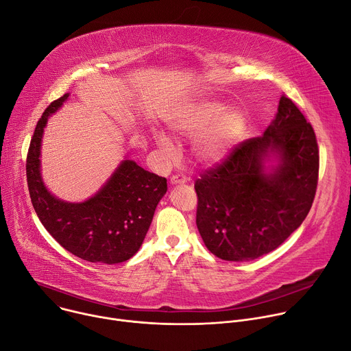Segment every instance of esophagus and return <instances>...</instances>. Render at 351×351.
<instances>
[{
    "label": "esophagus",
    "mask_w": 351,
    "mask_h": 351,
    "mask_svg": "<svg viewBox=\"0 0 351 351\" xmlns=\"http://www.w3.org/2000/svg\"><path fill=\"white\" fill-rule=\"evenodd\" d=\"M189 180V178L186 176V175H183V173H176V175H173L172 178H171V183L172 184H176V183H186Z\"/></svg>",
    "instance_id": "esophagus-1"
}]
</instances>
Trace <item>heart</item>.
Segmentation results:
<instances>
[{"instance_id": "heart-1", "label": "heart", "mask_w": 351, "mask_h": 351, "mask_svg": "<svg viewBox=\"0 0 351 351\" xmlns=\"http://www.w3.org/2000/svg\"><path fill=\"white\" fill-rule=\"evenodd\" d=\"M215 101H191L179 106L169 117V128L182 136H195L194 152L199 160L217 162L226 157L245 133L247 119L239 110H228ZM158 143L167 153L172 143L160 136Z\"/></svg>"}]
</instances>
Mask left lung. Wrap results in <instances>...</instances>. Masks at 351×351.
Returning a JSON list of instances; mask_svg holds the SVG:
<instances>
[{
    "label": "left lung",
    "instance_id": "left-lung-1",
    "mask_svg": "<svg viewBox=\"0 0 351 351\" xmlns=\"http://www.w3.org/2000/svg\"><path fill=\"white\" fill-rule=\"evenodd\" d=\"M268 152H276L281 164L267 176L262 164ZM318 172L315 132L282 95L276 118L263 136L240 141L195 180V223L204 244L226 261L274 252L310 213Z\"/></svg>",
    "mask_w": 351,
    "mask_h": 351
}]
</instances>
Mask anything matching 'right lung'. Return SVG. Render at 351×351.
Here are the masks:
<instances>
[{
  "label": "right lung",
  "mask_w": 351,
  "mask_h": 351,
  "mask_svg": "<svg viewBox=\"0 0 351 351\" xmlns=\"http://www.w3.org/2000/svg\"><path fill=\"white\" fill-rule=\"evenodd\" d=\"M68 95L45 108L30 140L26 178L32 204L48 233L73 256L90 263H123L140 248L167 193V179L125 160L106 186L84 203H65L49 194L40 176L41 136L48 115Z\"/></svg>",
  "instance_id": "1"
}]
</instances>
